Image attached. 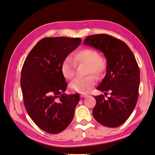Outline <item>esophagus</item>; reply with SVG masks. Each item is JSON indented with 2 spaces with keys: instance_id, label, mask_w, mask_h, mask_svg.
Here are the masks:
<instances>
[{
  "instance_id": "esophagus-1",
  "label": "esophagus",
  "mask_w": 155,
  "mask_h": 155,
  "mask_svg": "<svg viewBox=\"0 0 155 155\" xmlns=\"http://www.w3.org/2000/svg\"><path fill=\"white\" fill-rule=\"evenodd\" d=\"M81 96V97H82V98H85V97H88V95H87V94H81V95H80Z\"/></svg>"
}]
</instances>
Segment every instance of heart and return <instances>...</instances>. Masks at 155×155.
Masks as SVG:
<instances>
[{
	"mask_svg": "<svg viewBox=\"0 0 155 155\" xmlns=\"http://www.w3.org/2000/svg\"><path fill=\"white\" fill-rule=\"evenodd\" d=\"M75 61L70 56L64 59L61 65V70L64 76L71 80L75 75L76 63L87 65L85 75L93 74L97 78H101L107 68L106 60L100 56L97 51L92 48H84L78 51L75 54ZM95 85V78L92 75L85 78H77L71 82L70 88L81 93L88 92Z\"/></svg>",
	"mask_w": 155,
	"mask_h": 155,
	"instance_id": "heart-1",
	"label": "heart"
}]
</instances>
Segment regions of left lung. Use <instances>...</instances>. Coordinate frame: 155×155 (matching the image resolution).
<instances>
[{"label": "left lung", "mask_w": 155, "mask_h": 155, "mask_svg": "<svg viewBox=\"0 0 155 155\" xmlns=\"http://www.w3.org/2000/svg\"><path fill=\"white\" fill-rule=\"evenodd\" d=\"M84 44L103 52L107 74L97 89L104 95L95 96L93 115L103 126L116 127L129 118L136 106L140 72L135 56L124 41L107 34L87 37ZM110 97L105 98L107 92Z\"/></svg>", "instance_id": "1"}]
</instances>
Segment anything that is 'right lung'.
Returning a JSON list of instances; mask_svg holds the SVG:
<instances>
[{"mask_svg":"<svg viewBox=\"0 0 155 155\" xmlns=\"http://www.w3.org/2000/svg\"><path fill=\"white\" fill-rule=\"evenodd\" d=\"M81 43L80 38L46 37L30 51L21 69L20 85L29 116L41 130L56 134L72 121L80 95H66L61 65Z\"/></svg>","mask_w":155,"mask_h":155,"instance_id":"add662e5","label":"right lung"}]
</instances>
